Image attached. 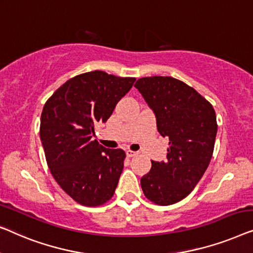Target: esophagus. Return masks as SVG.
I'll return each mask as SVG.
<instances>
[{
  "instance_id": "obj_1",
  "label": "esophagus",
  "mask_w": 253,
  "mask_h": 253,
  "mask_svg": "<svg viewBox=\"0 0 253 253\" xmlns=\"http://www.w3.org/2000/svg\"><path fill=\"white\" fill-rule=\"evenodd\" d=\"M126 155H127V157L130 158V157H134V156H136L137 152L136 151H131V150H127Z\"/></svg>"
}]
</instances>
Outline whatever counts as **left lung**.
Masks as SVG:
<instances>
[{
    "label": "left lung",
    "mask_w": 253,
    "mask_h": 253,
    "mask_svg": "<svg viewBox=\"0 0 253 253\" xmlns=\"http://www.w3.org/2000/svg\"><path fill=\"white\" fill-rule=\"evenodd\" d=\"M150 106L157 129L169 137L167 162L151 161L141 177L144 196L158 205H172L189 195L204 175L218 130L211 103L183 81L172 77L141 78L134 84Z\"/></svg>",
    "instance_id": "left-lung-1"
}]
</instances>
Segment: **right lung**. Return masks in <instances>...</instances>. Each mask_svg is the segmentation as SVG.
<instances>
[{
  "instance_id": "obj_1",
  "label": "right lung",
  "mask_w": 253,
  "mask_h": 253,
  "mask_svg": "<svg viewBox=\"0 0 253 253\" xmlns=\"http://www.w3.org/2000/svg\"><path fill=\"white\" fill-rule=\"evenodd\" d=\"M103 71L71 78L52 94L41 113L40 138L48 167L77 203L99 206L112 198L126 158L122 149L91 140L135 83Z\"/></svg>"
}]
</instances>
